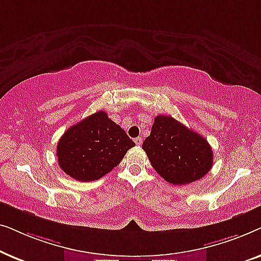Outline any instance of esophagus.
<instances>
[{"instance_id":"34e87169","label":"esophagus","mask_w":261,"mask_h":261,"mask_svg":"<svg viewBox=\"0 0 261 261\" xmlns=\"http://www.w3.org/2000/svg\"><path fill=\"white\" fill-rule=\"evenodd\" d=\"M134 142H135V144H137L138 146H140V145H141V142H142L141 138H135V139H134Z\"/></svg>"}]
</instances>
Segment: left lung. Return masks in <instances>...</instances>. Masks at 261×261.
<instances>
[{
  "label": "left lung",
  "instance_id": "1",
  "mask_svg": "<svg viewBox=\"0 0 261 261\" xmlns=\"http://www.w3.org/2000/svg\"><path fill=\"white\" fill-rule=\"evenodd\" d=\"M142 149L156 173L174 185L201 179L214 162L208 140L170 115L155 117Z\"/></svg>",
  "mask_w": 261,
  "mask_h": 261
}]
</instances>
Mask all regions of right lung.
Listing matches in <instances>:
<instances>
[{"label":"right lung","instance_id":"obj_1","mask_svg":"<svg viewBox=\"0 0 261 261\" xmlns=\"http://www.w3.org/2000/svg\"><path fill=\"white\" fill-rule=\"evenodd\" d=\"M134 146L126 132L101 110L63 134L57 146V158L60 169L73 179L91 181L119 165Z\"/></svg>","mask_w":261,"mask_h":261}]
</instances>
